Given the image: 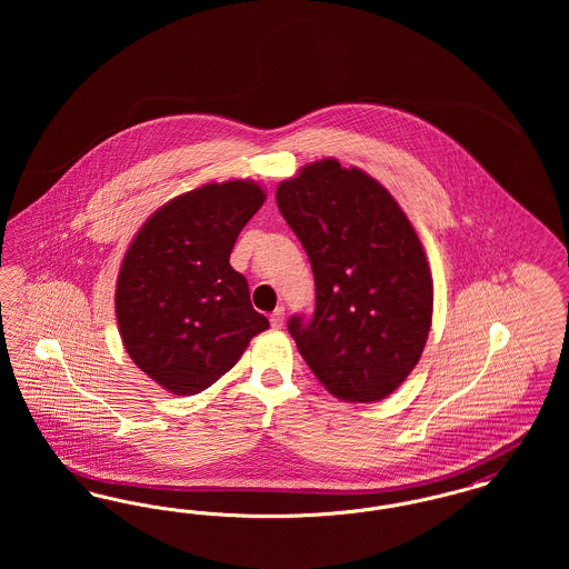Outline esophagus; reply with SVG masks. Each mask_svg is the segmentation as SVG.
Instances as JSON below:
<instances>
[{
  "mask_svg": "<svg viewBox=\"0 0 569 569\" xmlns=\"http://www.w3.org/2000/svg\"><path fill=\"white\" fill-rule=\"evenodd\" d=\"M283 320H286V309H283V307H277L271 313L272 328H281Z\"/></svg>",
  "mask_w": 569,
  "mask_h": 569,
  "instance_id": "1",
  "label": "esophagus"
}]
</instances>
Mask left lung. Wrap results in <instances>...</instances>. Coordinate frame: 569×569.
<instances>
[{
	"mask_svg": "<svg viewBox=\"0 0 569 569\" xmlns=\"http://www.w3.org/2000/svg\"><path fill=\"white\" fill-rule=\"evenodd\" d=\"M305 247L316 311L292 316L298 352L328 392L373 403L418 365L433 318V279L403 209L360 168L309 163L277 188Z\"/></svg>",
	"mask_w": 569,
	"mask_h": 569,
	"instance_id": "left-lung-1",
	"label": "left lung"
}]
</instances>
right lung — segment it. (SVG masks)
<instances>
[{"label": "right lung", "mask_w": 569, "mask_h": 569, "mask_svg": "<svg viewBox=\"0 0 569 569\" xmlns=\"http://www.w3.org/2000/svg\"><path fill=\"white\" fill-rule=\"evenodd\" d=\"M267 196L253 181L207 183L160 207L117 277L114 311L136 367L172 395H198L269 328L230 267L244 223Z\"/></svg>", "instance_id": "right-lung-1"}]
</instances>
